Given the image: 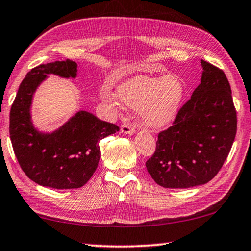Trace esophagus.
<instances>
[{
  "instance_id": "1",
  "label": "esophagus",
  "mask_w": 251,
  "mask_h": 251,
  "mask_svg": "<svg viewBox=\"0 0 251 251\" xmlns=\"http://www.w3.org/2000/svg\"><path fill=\"white\" fill-rule=\"evenodd\" d=\"M122 132L124 134H128V135H132V134L135 133V126L132 124H123L121 127Z\"/></svg>"
}]
</instances>
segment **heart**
Returning a JSON list of instances; mask_svg holds the SVG:
<instances>
[{"instance_id":"1","label":"heart","mask_w":251,"mask_h":251,"mask_svg":"<svg viewBox=\"0 0 251 251\" xmlns=\"http://www.w3.org/2000/svg\"><path fill=\"white\" fill-rule=\"evenodd\" d=\"M186 96V83L178 75H136L119 84L117 97L109 91L104 98L111 102L119 99L124 106L141 109L145 125L160 128L177 116Z\"/></svg>"}]
</instances>
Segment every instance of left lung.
<instances>
[{
  "label": "left lung",
  "mask_w": 251,
  "mask_h": 251,
  "mask_svg": "<svg viewBox=\"0 0 251 251\" xmlns=\"http://www.w3.org/2000/svg\"><path fill=\"white\" fill-rule=\"evenodd\" d=\"M201 80L176 116L160 132L155 152L145 166L164 188H189L212 180L229 155L237 133V111L226 74L201 61Z\"/></svg>",
  "instance_id": "obj_1"
}]
</instances>
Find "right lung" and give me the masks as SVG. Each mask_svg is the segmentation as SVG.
<instances>
[{"instance_id": "right-lung-1", "label": "right lung", "mask_w": 251, "mask_h": 251, "mask_svg": "<svg viewBox=\"0 0 251 251\" xmlns=\"http://www.w3.org/2000/svg\"><path fill=\"white\" fill-rule=\"evenodd\" d=\"M75 62L56 61L36 66L22 80L10 111V138L21 169L36 184L55 189L84 186L100 160L99 142L119 127L81 110L53 133H42L31 122L33 93L48 74L75 77Z\"/></svg>"}]
</instances>
